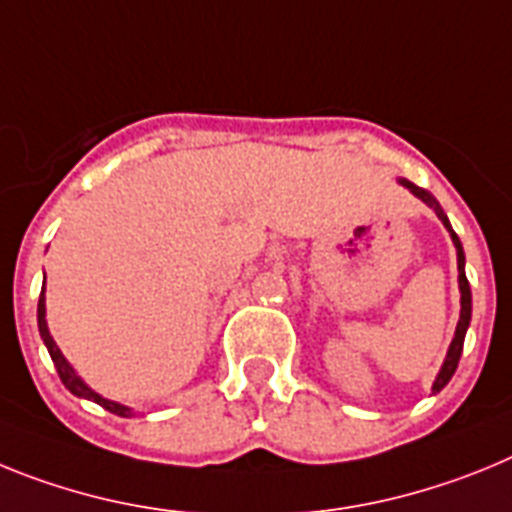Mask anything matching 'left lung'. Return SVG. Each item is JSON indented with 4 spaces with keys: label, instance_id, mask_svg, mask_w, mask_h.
<instances>
[{
    "label": "left lung",
    "instance_id": "8db88e82",
    "mask_svg": "<svg viewBox=\"0 0 512 512\" xmlns=\"http://www.w3.org/2000/svg\"><path fill=\"white\" fill-rule=\"evenodd\" d=\"M399 185H404V188L410 190L415 198H420L425 206H430L435 211V216L443 221V226L448 229V234H451V242L453 247H456V265H459V293H461V314H459V324H456V332H453V340L451 345H448V353H446V361H443L441 371H438V376H435L433 381V394H438V391L443 389V386L451 381V376L456 373V366H459V358H461V350H464V337H466V330H469V322H471V288H469V281H466V257H464V247H461V239L456 237V231L451 229V221H448V216L443 213L441 203L435 201L433 195L428 193L425 188H417L415 182L404 180V177H399Z\"/></svg>",
    "mask_w": 512,
    "mask_h": 512
}]
</instances>
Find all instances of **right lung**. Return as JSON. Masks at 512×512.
I'll return each instance as SVG.
<instances>
[{
  "label": "right lung",
  "instance_id": "add662e5",
  "mask_svg": "<svg viewBox=\"0 0 512 512\" xmlns=\"http://www.w3.org/2000/svg\"><path fill=\"white\" fill-rule=\"evenodd\" d=\"M38 330H41V340L46 342L48 355H51V361H53V366H56V371H59L61 381H64V386L71 391V394H74V397L90 399V402L100 404V407H105V410L113 412V415H118V417H133L131 407H126V404H121V402H113V399H105V397H102V394H97L95 389H90V386L84 384L82 376H79V373L74 371V368H71V363L64 358V353H61L59 345H56V340H53L51 332H48V322H46V281H43L41 299H38Z\"/></svg>",
  "mask_w": 512,
  "mask_h": 512
}]
</instances>
